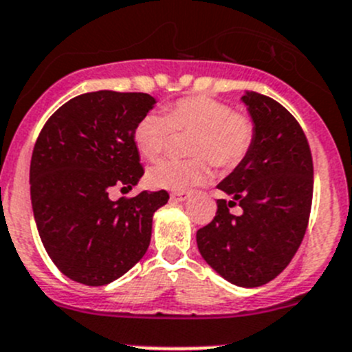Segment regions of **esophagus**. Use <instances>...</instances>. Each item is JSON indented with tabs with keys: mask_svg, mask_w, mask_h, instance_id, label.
<instances>
[{
	"mask_svg": "<svg viewBox=\"0 0 352 352\" xmlns=\"http://www.w3.org/2000/svg\"><path fill=\"white\" fill-rule=\"evenodd\" d=\"M171 198L177 201H184L190 198V191H175V193H171Z\"/></svg>",
	"mask_w": 352,
	"mask_h": 352,
	"instance_id": "34e87169",
	"label": "esophagus"
}]
</instances>
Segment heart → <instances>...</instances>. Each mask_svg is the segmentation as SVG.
Here are the masks:
<instances>
[{"label":"heart","instance_id":"b5f03b06","mask_svg":"<svg viewBox=\"0 0 352 352\" xmlns=\"http://www.w3.org/2000/svg\"><path fill=\"white\" fill-rule=\"evenodd\" d=\"M193 133L188 140L190 159H166L147 171L151 186L186 190L210 176V162L219 169H234L252 151L256 124L252 114L232 111L231 104L208 96L181 97L166 113H148L133 130L138 152L148 161L161 157L173 135Z\"/></svg>","mask_w":352,"mask_h":352}]
</instances>
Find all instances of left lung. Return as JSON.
<instances>
[{"label":"left lung","mask_w":352,"mask_h":352,"mask_svg":"<svg viewBox=\"0 0 352 352\" xmlns=\"http://www.w3.org/2000/svg\"><path fill=\"white\" fill-rule=\"evenodd\" d=\"M256 137L245 161L219 190L215 217L197 231L205 262L226 280L258 287L276 279L293 260L308 228L313 200V159L298 120L258 92L243 96ZM242 207L239 214L230 208Z\"/></svg>","instance_id":"left-lung-1"}]
</instances>
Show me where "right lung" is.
Segmentation results:
<instances>
[{"instance_id": "1", "label": "right lung", "mask_w": 352, "mask_h": 352, "mask_svg": "<svg viewBox=\"0 0 352 352\" xmlns=\"http://www.w3.org/2000/svg\"><path fill=\"white\" fill-rule=\"evenodd\" d=\"M155 99L144 92L99 90L51 114L34 145L30 200L47 255L72 280L104 286L126 274L151 243L152 215L166 190L111 200L113 188L144 176L135 124Z\"/></svg>"}]
</instances>
